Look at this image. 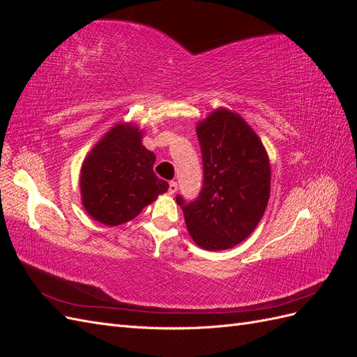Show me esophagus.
I'll list each match as a JSON object with an SVG mask.
<instances>
[{"instance_id": "esophagus-1", "label": "esophagus", "mask_w": 357, "mask_h": 357, "mask_svg": "<svg viewBox=\"0 0 357 357\" xmlns=\"http://www.w3.org/2000/svg\"><path fill=\"white\" fill-rule=\"evenodd\" d=\"M178 190V185L177 181H169V188H168V192L171 193V195H174V193Z\"/></svg>"}]
</instances>
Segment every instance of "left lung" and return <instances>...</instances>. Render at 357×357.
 Here are the masks:
<instances>
[{"instance_id":"8db88e82","label":"left lung","mask_w":357,"mask_h":357,"mask_svg":"<svg viewBox=\"0 0 357 357\" xmlns=\"http://www.w3.org/2000/svg\"><path fill=\"white\" fill-rule=\"evenodd\" d=\"M204 181L199 195L177 204L188 231L205 250L240 244L261 222L269 199L271 169L262 142L244 119L215 110L197 129Z\"/></svg>"}]
</instances>
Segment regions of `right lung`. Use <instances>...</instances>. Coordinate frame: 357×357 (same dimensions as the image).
<instances>
[{
	"label": "right lung",
	"mask_w": 357,
	"mask_h": 357,
	"mask_svg": "<svg viewBox=\"0 0 357 357\" xmlns=\"http://www.w3.org/2000/svg\"><path fill=\"white\" fill-rule=\"evenodd\" d=\"M142 137L131 125H116L84 159L82 201L95 220L109 226L132 220L168 190V183L155 174L156 158Z\"/></svg>",
	"instance_id": "right-lung-1"
}]
</instances>
